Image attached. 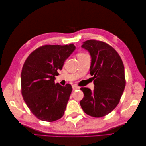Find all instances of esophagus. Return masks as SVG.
Returning a JSON list of instances; mask_svg holds the SVG:
<instances>
[{
  "instance_id": "obj_1",
  "label": "esophagus",
  "mask_w": 146,
  "mask_h": 146,
  "mask_svg": "<svg viewBox=\"0 0 146 146\" xmlns=\"http://www.w3.org/2000/svg\"><path fill=\"white\" fill-rule=\"evenodd\" d=\"M72 88H73V90H75L79 89V88H80V86H77L76 85H72Z\"/></svg>"
}]
</instances>
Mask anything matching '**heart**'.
<instances>
[{
    "instance_id": "1",
    "label": "heart",
    "mask_w": 146,
    "mask_h": 146,
    "mask_svg": "<svg viewBox=\"0 0 146 146\" xmlns=\"http://www.w3.org/2000/svg\"><path fill=\"white\" fill-rule=\"evenodd\" d=\"M83 54H83V53H78V54H77V56H82V55H83Z\"/></svg>"
}]
</instances>
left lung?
<instances>
[{
	"mask_svg": "<svg viewBox=\"0 0 146 146\" xmlns=\"http://www.w3.org/2000/svg\"><path fill=\"white\" fill-rule=\"evenodd\" d=\"M92 57L90 68L95 88L82 87L84 97L80 105L84 112L94 117L110 113L119 103L125 86L124 66L115 49L103 41L90 39L82 46Z\"/></svg>",
	"mask_w": 146,
	"mask_h": 146,
	"instance_id": "obj_1",
	"label": "left lung"
}]
</instances>
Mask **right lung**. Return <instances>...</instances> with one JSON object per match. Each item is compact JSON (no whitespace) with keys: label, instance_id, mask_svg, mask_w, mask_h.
<instances>
[{"label":"right lung","instance_id":"1","mask_svg":"<svg viewBox=\"0 0 146 146\" xmlns=\"http://www.w3.org/2000/svg\"><path fill=\"white\" fill-rule=\"evenodd\" d=\"M75 49L69 45H44L35 49L25 61L21 72V94L34 115L46 122L63 116L72 91L54 82L58 70Z\"/></svg>","mask_w":146,"mask_h":146}]
</instances>
